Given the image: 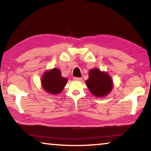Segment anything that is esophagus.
Here are the masks:
<instances>
[{
  "label": "esophagus",
  "instance_id": "1",
  "mask_svg": "<svg viewBox=\"0 0 151 151\" xmlns=\"http://www.w3.org/2000/svg\"><path fill=\"white\" fill-rule=\"evenodd\" d=\"M73 79L75 81H81L82 78L81 77H73Z\"/></svg>",
  "mask_w": 151,
  "mask_h": 151
}]
</instances>
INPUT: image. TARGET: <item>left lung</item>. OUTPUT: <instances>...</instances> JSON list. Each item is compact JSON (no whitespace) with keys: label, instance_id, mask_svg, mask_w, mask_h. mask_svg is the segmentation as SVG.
Masks as SVG:
<instances>
[{"label":"left lung","instance_id":"1","mask_svg":"<svg viewBox=\"0 0 151 151\" xmlns=\"http://www.w3.org/2000/svg\"><path fill=\"white\" fill-rule=\"evenodd\" d=\"M89 77L86 81L89 91L94 96L101 97L106 96L112 88V81L108 74L94 68L89 71Z\"/></svg>","mask_w":151,"mask_h":151}]
</instances>
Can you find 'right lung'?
<instances>
[{"label":"right lung","mask_w":151,"mask_h":151,"mask_svg":"<svg viewBox=\"0 0 151 151\" xmlns=\"http://www.w3.org/2000/svg\"><path fill=\"white\" fill-rule=\"evenodd\" d=\"M67 83V79L63 78L58 68L47 71L42 78V86L48 93L56 94L60 93Z\"/></svg>","instance_id":"1"}]
</instances>
